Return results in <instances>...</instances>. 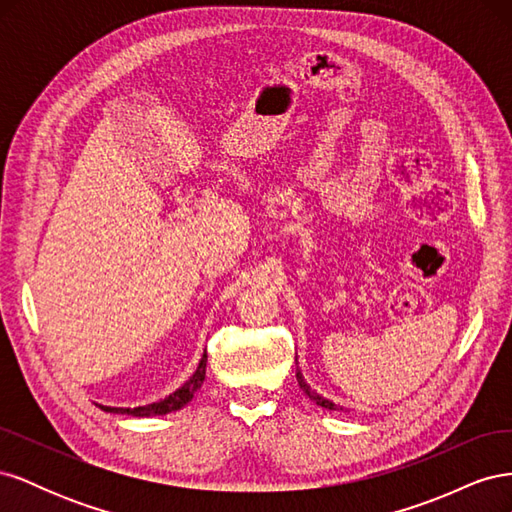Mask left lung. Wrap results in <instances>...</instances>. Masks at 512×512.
Wrapping results in <instances>:
<instances>
[{
	"label": "left lung",
	"instance_id": "obj_1",
	"mask_svg": "<svg viewBox=\"0 0 512 512\" xmlns=\"http://www.w3.org/2000/svg\"><path fill=\"white\" fill-rule=\"evenodd\" d=\"M297 380H299V386H301V391L314 401V404H318V406H322V408H327V410H337V406L333 404V401H329L327 397H322L320 393H316L312 386H309L307 382H305V378H303V374H301V369L297 371Z\"/></svg>",
	"mask_w": 512,
	"mask_h": 512
}]
</instances>
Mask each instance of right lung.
Returning a JSON list of instances; mask_svg holds the SVG:
<instances>
[{
	"mask_svg": "<svg viewBox=\"0 0 512 512\" xmlns=\"http://www.w3.org/2000/svg\"><path fill=\"white\" fill-rule=\"evenodd\" d=\"M205 369H207V352L203 356V361L196 367L194 374L190 376V380L185 382L181 389H177L175 393H170L166 399L156 401V404L149 406H138V408H108V412H117V414H132V416H158V414H168L175 412L179 408H183L188 401H192L194 393L203 386L205 380Z\"/></svg>",
	"mask_w": 512,
	"mask_h": 512,
	"instance_id": "right-lung-1",
	"label": "right lung"
}]
</instances>
